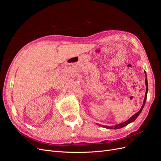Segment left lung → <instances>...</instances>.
I'll use <instances>...</instances> for the list:
<instances>
[{
    "label": "left lung",
    "instance_id": "8db88e82",
    "mask_svg": "<svg viewBox=\"0 0 161 161\" xmlns=\"http://www.w3.org/2000/svg\"><path fill=\"white\" fill-rule=\"evenodd\" d=\"M145 72V75H146V79H145V84H146V86H147V91H146V93H145V97H144V101H143V104L142 105V107H141L140 109L137 112V113H136L134 115H133L131 117V118L130 119H128L127 121H124V122L123 123H121V124H116L114 126H107V125H99L98 124L99 126H103V128H108V129H119V128H121L124 127V126L127 125L128 124L133 122L134 121H135V119L138 118V116L140 115V114L141 113V111H142L144 107V105H145V103H146V101H147V92H148V80H147V74H146V72Z\"/></svg>",
    "mask_w": 161,
    "mask_h": 161
}]
</instances>
